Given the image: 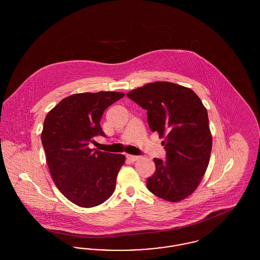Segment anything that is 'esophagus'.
<instances>
[{
    "mask_svg": "<svg viewBox=\"0 0 260 260\" xmlns=\"http://www.w3.org/2000/svg\"><path fill=\"white\" fill-rule=\"evenodd\" d=\"M126 159H127L128 161L134 162V161H136V160H138L139 157H138V156H133V155H126Z\"/></svg>",
    "mask_w": 260,
    "mask_h": 260,
    "instance_id": "34e87169",
    "label": "esophagus"
}]
</instances>
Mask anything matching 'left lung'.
<instances>
[{
    "instance_id": "8db88e82",
    "label": "left lung",
    "mask_w": 260,
    "mask_h": 260,
    "mask_svg": "<svg viewBox=\"0 0 260 260\" xmlns=\"http://www.w3.org/2000/svg\"><path fill=\"white\" fill-rule=\"evenodd\" d=\"M126 95L147 111L150 129L165 137L167 159H154L149 191L169 202L185 199L197 189L210 161L212 138L206 107L191 88L169 82L149 83Z\"/></svg>"
}]
</instances>
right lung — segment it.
Instances as JSON below:
<instances>
[{"label": "right lung", "mask_w": 260, "mask_h": 260, "mask_svg": "<svg viewBox=\"0 0 260 260\" xmlns=\"http://www.w3.org/2000/svg\"><path fill=\"white\" fill-rule=\"evenodd\" d=\"M123 92L76 93L46 116L42 143L54 184L82 208H92L111 197L117 175L124 165L122 154L90 149L94 136H105L100 120L103 112L124 96Z\"/></svg>", "instance_id": "right-lung-1"}]
</instances>
